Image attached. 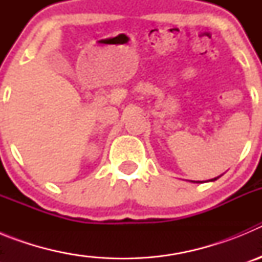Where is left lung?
<instances>
[{
  "label": "left lung",
  "instance_id": "obj_1",
  "mask_svg": "<svg viewBox=\"0 0 262 262\" xmlns=\"http://www.w3.org/2000/svg\"><path fill=\"white\" fill-rule=\"evenodd\" d=\"M222 176V174H221ZM221 176H219V177H221ZM219 177H215V178H211V180H209V181H215V180H217V178H219ZM191 182H194V184H201V182H202V181H191Z\"/></svg>",
  "mask_w": 262,
  "mask_h": 262
}]
</instances>
